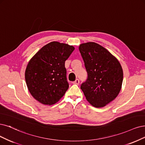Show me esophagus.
Returning <instances> with one entry per match:
<instances>
[{
    "label": "esophagus",
    "instance_id": "1",
    "mask_svg": "<svg viewBox=\"0 0 145 145\" xmlns=\"http://www.w3.org/2000/svg\"><path fill=\"white\" fill-rule=\"evenodd\" d=\"M73 84H76V85H78L79 84V79H76L75 81H74V82H73Z\"/></svg>",
    "mask_w": 145,
    "mask_h": 145
}]
</instances>
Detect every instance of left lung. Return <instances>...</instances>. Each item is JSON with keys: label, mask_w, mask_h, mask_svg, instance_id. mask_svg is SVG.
Listing matches in <instances>:
<instances>
[{"label": "left lung", "mask_w": 145, "mask_h": 145, "mask_svg": "<svg viewBox=\"0 0 145 145\" xmlns=\"http://www.w3.org/2000/svg\"><path fill=\"white\" fill-rule=\"evenodd\" d=\"M88 73L81 85L88 102L95 108H103L119 94L123 71L118 59L102 46L87 42L79 46Z\"/></svg>", "instance_id": "obj_1"}]
</instances>
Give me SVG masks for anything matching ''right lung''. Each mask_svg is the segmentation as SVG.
Returning <instances> with one entry per match:
<instances>
[{"label": "right lung", "mask_w": 145, "mask_h": 145, "mask_svg": "<svg viewBox=\"0 0 145 145\" xmlns=\"http://www.w3.org/2000/svg\"><path fill=\"white\" fill-rule=\"evenodd\" d=\"M74 50L72 45L54 41L30 59L25 79L30 93L39 102L52 105L65 94L69 88L65 61Z\"/></svg>", "instance_id": "1"}]
</instances>
